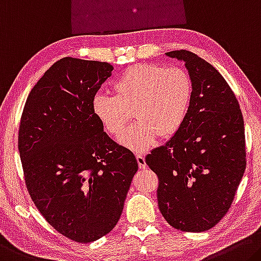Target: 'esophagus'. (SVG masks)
Returning a JSON list of instances; mask_svg holds the SVG:
<instances>
[{
  "mask_svg": "<svg viewBox=\"0 0 261 261\" xmlns=\"http://www.w3.org/2000/svg\"><path fill=\"white\" fill-rule=\"evenodd\" d=\"M136 158H137V163L139 165V168L146 167V161H145V156H144V154H139V153H137V154H136Z\"/></svg>",
  "mask_w": 261,
  "mask_h": 261,
  "instance_id": "1",
  "label": "esophagus"
}]
</instances>
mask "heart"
I'll return each instance as SVG.
<instances>
[{
	"label": "heart",
	"mask_w": 261,
	"mask_h": 261,
	"mask_svg": "<svg viewBox=\"0 0 261 261\" xmlns=\"http://www.w3.org/2000/svg\"><path fill=\"white\" fill-rule=\"evenodd\" d=\"M114 96L97 94L93 114L109 135L117 137L132 111L138 118L118 142L135 152H144L156 139L171 138L182 126L192 100L189 74L177 66L136 64L119 74L111 85Z\"/></svg>",
	"instance_id": "heart-1"
}]
</instances>
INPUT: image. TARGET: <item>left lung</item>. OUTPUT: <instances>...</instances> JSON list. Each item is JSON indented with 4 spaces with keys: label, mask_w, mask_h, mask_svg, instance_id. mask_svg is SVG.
Listing matches in <instances>:
<instances>
[{
    "label": "left lung",
    "mask_w": 261,
    "mask_h": 261,
    "mask_svg": "<svg viewBox=\"0 0 261 261\" xmlns=\"http://www.w3.org/2000/svg\"><path fill=\"white\" fill-rule=\"evenodd\" d=\"M166 56L185 63L193 92L185 122L145 161L158 175L161 215L186 232L212 229L230 209L246 167L239 103L213 65L180 49Z\"/></svg>",
    "instance_id": "8db88e82"
}]
</instances>
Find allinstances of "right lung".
<instances>
[{"instance_id":"1","label":"right lung","mask_w":261,"mask_h":261,"mask_svg":"<svg viewBox=\"0 0 261 261\" xmlns=\"http://www.w3.org/2000/svg\"><path fill=\"white\" fill-rule=\"evenodd\" d=\"M108 63L66 57L29 94L18 150L29 194L65 237L90 243L109 233L122 215L138 163L115 143L92 103L111 75Z\"/></svg>"}]
</instances>
